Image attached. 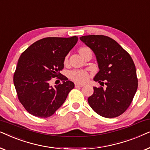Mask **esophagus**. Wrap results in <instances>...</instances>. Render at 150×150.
Wrapping results in <instances>:
<instances>
[{"instance_id":"esophagus-1","label":"esophagus","mask_w":150,"mask_h":150,"mask_svg":"<svg viewBox=\"0 0 150 150\" xmlns=\"http://www.w3.org/2000/svg\"><path fill=\"white\" fill-rule=\"evenodd\" d=\"M83 87V85H80V84H78V83H76V84H75V87H76V88Z\"/></svg>"}]
</instances>
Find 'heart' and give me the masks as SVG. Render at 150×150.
Wrapping results in <instances>:
<instances>
[{"label":"heart","mask_w":150,"mask_h":150,"mask_svg":"<svg viewBox=\"0 0 150 150\" xmlns=\"http://www.w3.org/2000/svg\"><path fill=\"white\" fill-rule=\"evenodd\" d=\"M89 49V48H87V47H83V48H81L79 49V52L80 54H82L84 51ZM67 57H65L64 63H67ZM69 77L71 80H73L74 81L76 82V83L83 84L85 83L86 82L88 81L89 78V74L87 71H84V70H74L70 72V74H69Z\"/></svg>","instance_id":"heart-1"}]
</instances>
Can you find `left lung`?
Instances as JSON below:
<instances>
[{"instance_id": "8db88e82", "label": "left lung", "mask_w": 150, "mask_h": 150, "mask_svg": "<svg viewBox=\"0 0 150 150\" xmlns=\"http://www.w3.org/2000/svg\"><path fill=\"white\" fill-rule=\"evenodd\" d=\"M95 53L100 71L94 81L102 87H93L88 98L91 108L106 118L118 117L128 109L136 93L138 79L132 57L116 41L102 35L80 38Z\"/></svg>"}]
</instances>
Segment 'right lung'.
Listing matches in <instances>:
<instances>
[{
	"label": "right lung",
	"instance_id": "1",
	"mask_svg": "<svg viewBox=\"0 0 150 150\" xmlns=\"http://www.w3.org/2000/svg\"><path fill=\"white\" fill-rule=\"evenodd\" d=\"M79 38H43L22 53L13 74L18 98L27 112L38 117L46 118L64 103L74 84L60 73L65 57ZM57 77L62 83L52 88L50 82Z\"/></svg>",
	"mask_w": 150,
	"mask_h": 150
}]
</instances>
